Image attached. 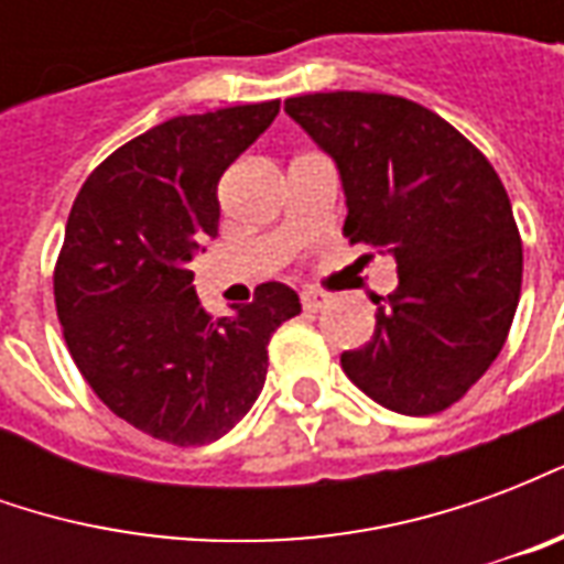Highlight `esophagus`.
<instances>
[{
    "label": "esophagus",
    "mask_w": 564,
    "mask_h": 564,
    "mask_svg": "<svg viewBox=\"0 0 564 564\" xmlns=\"http://www.w3.org/2000/svg\"><path fill=\"white\" fill-rule=\"evenodd\" d=\"M332 295L323 293V290H305L302 293V305H305V311H323V307H329Z\"/></svg>",
    "instance_id": "esophagus-1"
}]
</instances>
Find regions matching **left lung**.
Returning <instances> with one entry per match:
<instances>
[{"instance_id": "left-lung-1", "label": "left lung", "mask_w": 564, "mask_h": 564, "mask_svg": "<svg viewBox=\"0 0 564 564\" xmlns=\"http://www.w3.org/2000/svg\"><path fill=\"white\" fill-rule=\"evenodd\" d=\"M286 115L338 162L344 235L390 253L399 286L378 295L366 347L341 368L395 414L447 411L508 341L522 241L508 189L480 150L423 105L387 93H307Z\"/></svg>"}]
</instances>
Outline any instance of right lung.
I'll return each instance as SVG.
<instances>
[{"instance_id": "obj_1", "label": "right lung", "mask_w": 564, "mask_h": 564, "mask_svg": "<svg viewBox=\"0 0 564 564\" xmlns=\"http://www.w3.org/2000/svg\"><path fill=\"white\" fill-rule=\"evenodd\" d=\"M281 102L181 115L117 148L80 186L54 265L56 317L75 366L120 420L202 447L253 408L274 329L302 311L286 283L214 319L189 259L217 235L223 172Z\"/></svg>"}]
</instances>
